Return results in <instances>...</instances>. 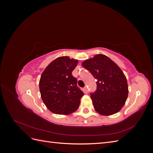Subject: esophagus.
<instances>
[{
	"label": "esophagus",
	"mask_w": 153,
	"mask_h": 153,
	"mask_svg": "<svg viewBox=\"0 0 153 153\" xmlns=\"http://www.w3.org/2000/svg\"><path fill=\"white\" fill-rule=\"evenodd\" d=\"M84 91L85 92V93H87V92H88V89H87V86H85V87H84Z\"/></svg>",
	"instance_id": "34e87169"
}]
</instances>
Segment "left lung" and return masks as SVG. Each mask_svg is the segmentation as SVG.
Wrapping results in <instances>:
<instances>
[{"label":"left lung","instance_id":"left-lung-1","mask_svg":"<svg viewBox=\"0 0 153 153\" xmlns=\"http://www.w3.org/2000/svg\"><path fill=\"white\" fill-rule=\"evenodd\" d=\"M82 65L96 80V90L90 94L94 109L103 115L118 112L128 94L127 80L121 69L103 54L85 60Z\"/></svg>","mask_w":153,"mask_h":153}]
</instances>
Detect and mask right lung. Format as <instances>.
Listing matches in <instances>:
<instances>
[{"mask_svg":"<svg viewBox=\"0 0 153 153\" xmlns=\"http://www.w3.org/2000/svg\"><path fill=\"white\" fill-rule=\"evenodd\" d=\"M78 60L62 56L55 59L41 76L39 90L41 98L51 112L68 115L76 111L84 96L72 75Z\"/></svg>","mask_w":153,"mask_h":153,"instance_id":"right-lung-1","label":"right lung"}]
</instances>
